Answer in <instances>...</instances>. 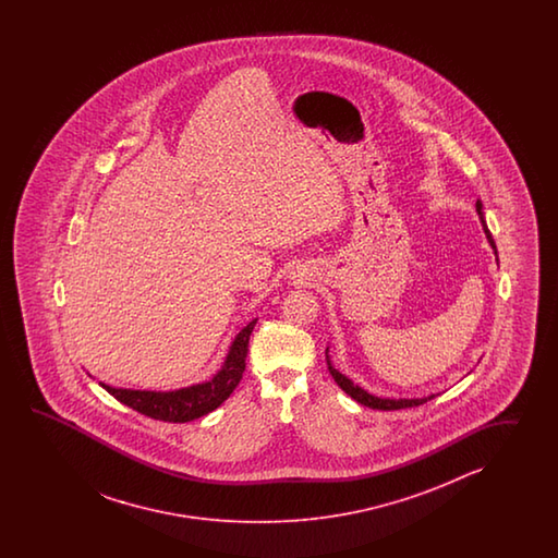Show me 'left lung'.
I'll list each match as a JSON object with an SVG mask.
<instances>
[{"instance_id": "obj_1", "label": "left lung", "mask_w": 558, "mask_h": 558, "mask_svg": "<svg viewBox=\"0 0 558 558\" xmlns=\"http://www.w3.org/2000/svg\"><path fill=\"white\" fill-rule=\"evenodd\" d=\"M476 211L481 215V223H483V229H485L486 239H488V243H490V247L495 250V255H497V245H495V239L490 235V231H488V227L485 223V215H483V203L476 202ZM325 356H327V365H329V373L332 375V379L337 380V385L343 389L351 399H355L356 403L365 404V407H371V409H379V411H399V409H409V407H418V404L427 403L430 399H435L437 395H430V397H425V399H380V397H375V395H368L365 389H361L359 385H355L353 380L347 379L344 375H341L337 368L332 367L331 361H329V355H327V351H325Z\"/></svg>"}]
</instances>
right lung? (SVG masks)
<instances>
[{"mask_svg":"<svg viewBox=\"0 0 558 558\" xmlns=\"http://www.w3.org/2000/svg\"><path fill=\"white\" fill-rule=\"evenodd\" d=\"M257 319L251 320L245 329H241L235 341L229 349L223 368L215 375L214 379L193 385L187 389L171 392L131 391V389H113L109 385L101 387L109 395H113L119 403L128 404L133 411L145 416H151L166 423H190L193 418L207 415L226 401L231 392L235 391L239 380L245 371L247 347L250 337Z\"/></svg>","mask_w":558,"mask_h":558,"instance_id":"obj_1","label":"right lung"}]
</instances>
